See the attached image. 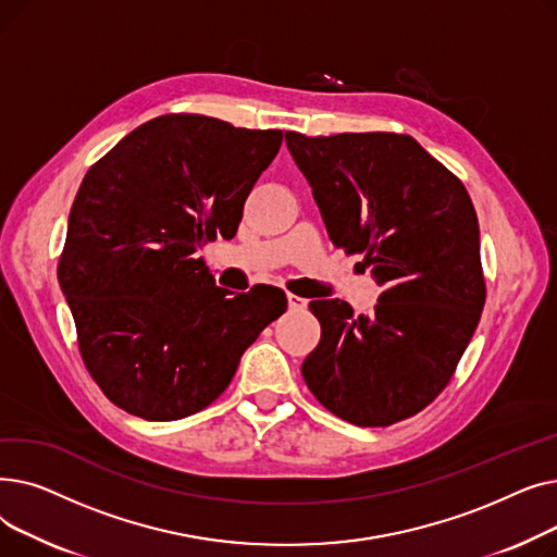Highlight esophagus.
Segmentation results:
<instances>
[{"label":"esophagus","instance_id":"34e87169","mask_svg":"<svg viewBox=\"0 0 557 557\" xmlns=\"http://www.w3.org/2000/svg\"><path fill=\"white\" fill-rule=\"evenodd\" d=\"M286 300H288L290 311H302L307 307V300L300 296H294V294H286Z\"/></svg>","mask_w":557,"mask_h":557}]
</instances>
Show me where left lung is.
<instances>
[{"instance_id":"8db88e82","label":"left lung","mask_w":557,"mask_h":557,"mask_svg":"<svg viewBox=\"0 0 557 557\" xmlns=\"http://www.w3.org/2000/svg\"><path fill=\"white\" fill-rule=\"evenodd\" d=\"M286 146L334 246L361 252L357 269L384 288L370 315L338 298L309 305L323 332L305 382L352 424L411 418L449 384L485 305L472 198L411 135L288 131Z\"/></svg>"}]
</instances>
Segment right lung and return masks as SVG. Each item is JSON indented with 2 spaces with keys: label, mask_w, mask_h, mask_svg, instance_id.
<instances>
[{
  "label": "right lung",
  "mask_w": 557,
  "mask_h": 557,
  "mask_svg": "<svg viewBox=\"0 0 557 557\" xmlns=\"http://www.w3.org/2000/svg\"><path fill=\"white\" fill-rule=\"evenodd\" d=\"M282 131L162 114L90 166L58 261L78 349L103 395L144 420H181L232 382L259 332L286 309L280 288L230 294L198 250L232 239Z\"/></svg>",
  "instance_id": "add662e5"
}]
</instances>
